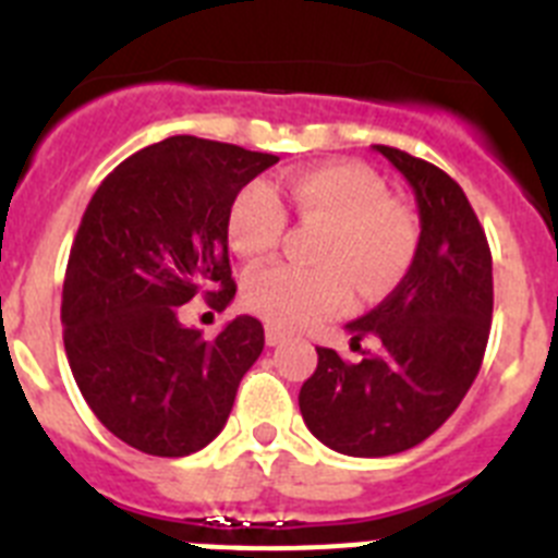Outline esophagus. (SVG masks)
<instances>
[{
  "mask_svg": "<svg viewBox=\"0 0 558 558\" xmlns=\"http://www.w3.org/2000/svg\"><path fill=\"white\" fill-rule=\"evenodd\" d=\"M282 340H284L282 329H279V327H265V343H268V347H279Z\"/></svg>",
  "mask_w": 558,
  "mask_h": 558,
  "instance_id": "34e87169",
  "label": "esophagus"
}]
</instances>
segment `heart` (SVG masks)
Segmentation results:
<instances>
[{
  "label": "heart",
  "instance_id": "obj_1",
  "mask_svg": "<svg viewBox=\"0 0 558 558\" xmlns=\"http://www.w3.org/2000/svg\"><path fill=\"white\" fill-rule=\"evenodd\" d=\"M284 198L295 218L324 226L315 248L322 268L274 265L251 274L243 302L251 313L282 329H302L343 313L352 279L363 293L391 288L405 274L416 231L405 209L388 201L386 184L357 165H318L290 172L279 190L245 186L229 209L226 236L245 263H259L284 231Z\"/></svg>",
  "mask_w": 558,
  "mask_h": 558
}]
</instances>
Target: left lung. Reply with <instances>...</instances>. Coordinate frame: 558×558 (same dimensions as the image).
<instances>
[{
  "label": "left lung",
  "instance_id": "1",
  "mask_svg": "<svg viewBox=\"0 0 558 558\" xmlns=\"http://www.w3.org/2000/svg\"><path fill=\"white\" fill-rule=\"evenodd\" d=\"M416 195L418 243L405 279L374 310L347 324L352 347L377 352L347 363L318 347L302 386L304 425L329 450L397 456L445 425L481 372L492 327V251L461 186L430 161L374 145Z\"/></svg>",
  "mask_w": 558,
  "mask_h": 558
}]
</instances>
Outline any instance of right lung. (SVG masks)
<instances>
[{
    "instance_id": "obj_1",
    "label": "right lung",
    "mask_w": 558,
    "mask_h": 558,
    "mask_svg": "<svg viewBox=\"0 0 558 558\" xmlns=\"http://www.w3.org/2000/svg\"><path fill=\"white\" fill-rule=\"evenodd\" d=\"M279 156L170 136L108 172L88 201L63 279V347L83 399L133 450L181 458L223 430L265 347L236 315L206 340L181 324L195 295L226 310L229 209Z\"/></svg>"
}]
</instances>
